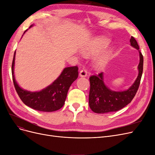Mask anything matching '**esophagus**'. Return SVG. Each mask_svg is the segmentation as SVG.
<instances>
[{
    "instance_id": "1",
    "label": "esophagus",
    "mask_w": 155,
    "mask_h": 155,
    "mask_svg": "<svg viewBox=\"0 0 155 155\" xmlns=\"http://www.w3.org/2000/svg\"><path fill=\"white\" fill-rule=\"evenodd\" d=\"M79 75H80V77H86L87 76L86 70H85V69H82V70L81 71H80Z\"/></svg>"
}]
</instances>
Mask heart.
<instances>
[{
	"instance_id": "heart-1",
	"label": "heart",
	"mask_w": 155,
	"mask_h": 155,
	"mask_svg": "<svg viewBox=\"0 0 155 155\" xmlns=\"http://www.w3.org/2000/svg\"><path fill=\"white\" fill-rule=\"evenodd\" d=\"M109 39L105 37H97L93 39L86 45L83 49V52L85 55L90 56L98 54L104 50L109 44ZM112 49L110 48L105 51V52L96 57L94 61L95 67L101 70L104 68L110 59Z\"/></svg>"
}]
</instances>
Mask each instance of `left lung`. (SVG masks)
<instances>
[{
	"instance_id": "obj_1",
	"label": "left lung",
	"mask_w": 155,
	"mask_h": 155,
	"mask_svg": "<svg viewBox=\"0 0 155 155\" xmlns=\"http://www.w3.org/2000/svg\"><path fill=\"white\" fill-rule=\"evenodd\" d=\"M130 42L131 47L138 50L139 52L138 76L130 88L122 91H115L108 88L104 82V73L91 76L89 105L91 109L95 113L105 114L121 110L130 104L136 94L142 74L144 59L135 39L131 36Z\"/></svg>"
}]
</instances>
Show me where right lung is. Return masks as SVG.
<instances>
[{"label":"right lung","instance_id":"obj_1","mask_svg":"<svg viewBox=\"0 0 155 155\" xmlns=\"http://www.w3.org/2000/svg\"><path fill=\"white\" fill-rule=\"evenodd\" d=\"M32 26L31 25L29 28ZM15 54L16 51L11 67L13 81L16 92L24 104L34 110L42 112H54L62 108L64 104L69 88L78 78V67L65 68L52 84L40 91L31 92L23 89L16 81L14 74Z\"/></svg>","mask_w":155,"mask_h":155}]
</instances>
